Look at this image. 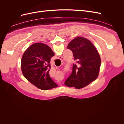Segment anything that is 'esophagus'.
Returning <instances> with one entry per match:
<instances>
[{
	"label": "esophagus",
	"mask_w": 124,
	"mask_h": 124,
	"mask_svg": "<svg viewBox=\"0 0 124 124\" xmlns=\"http://www.w3.org/2000/svg\"><path fill=\"white\" fill-rule=\"evenodd\" d=\"M59 58H60V59H61L62 60V61H63V60H64V59H65V58H63V57H62V56H59Z\"/></svg>",
	"instance_id": "obj_1"
}]
</instances>
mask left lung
Wrapping results in <instances>:
<instances>
[{
    "label": "left lung",
    "instance_id": "left-lung-1",
    "mask_svg": "<svg viewBox=\"0 0 124 124\" xmlns=\"http://www.w3.org/2000/svg\"><path fill=\"white\" fill-rule=\"evenodd\" d=\"M72 51L77 65H73L72 72L65 82L68 87L82 88L98 77L101 59L93 44L87 39L78 37L71 40L67 46Z\"/></svg>",
    "mask_w": 124,
    "mask_h": 124
}]
</instances>
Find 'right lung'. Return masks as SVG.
Segmentation results:
<instances>
[{
  "label": "right lung",
  "mask_w": 124,
  "mask_h": 124,
  "mask_svg": "<svg viewBox=\"0 0 124 124\" xmlns=\"http://www.w3.org/2000/svg\"><path fill=\"white\" fill-rule=\"evenodd\" d=\"M54 55L46 44L41 42L32 44L25 51L21 59L23 76L40 89L57 87L58 85L49 76L51 59Z\"/></svg>",
  "instance_id": "obj_1"
}]
</instances>
